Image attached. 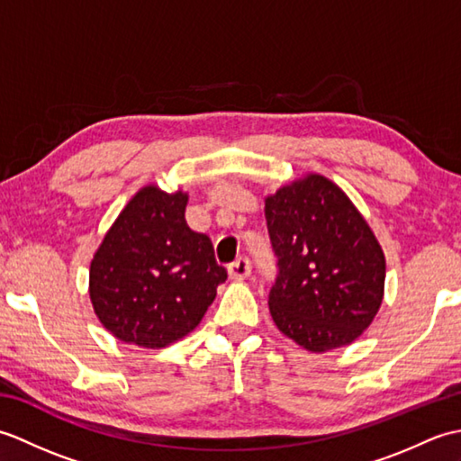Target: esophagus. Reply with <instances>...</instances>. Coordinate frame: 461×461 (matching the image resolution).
Returning <instances> with one entry per match:
<instances>
[{
    "mask_svg": "<svg viewBox=\"0 0 461 461\" xmlns=\"http://www.w3.org/2000/svg\"><path fill=\"white\" fill-rule=\"evenodd\" d=\"M228 273L231 279H246L251 273V261L248 258H240L228 267Z\"/></svg>",
    "mask_w": 461,
    "mask_h": 461,
    "instance_id": "34e87169",
    "label": "esophagus"
}]
</instances>
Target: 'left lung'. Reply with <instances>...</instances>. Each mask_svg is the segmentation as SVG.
Masks as SVG:
<instances>
[{"mask_svg":"<svg viewBox=\"0 0 461 461\" xmlns=\"http://www.w3.org/2000/svg\"><path fill=\"white\" fill-rule=\"evenodd\" d=\"M277 279L269 311L277 329L311 352L357 340L380 309L386 261L348 195L309 174L266 198Z\"/></svg>","mask_w":461,"mask_h":461,"instance_id":"obj_1","label":"left lung"}]
</instances>
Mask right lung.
I'll return each instance as SVG.
<instances>
[{
    "label": "right lung",
    "instance_id": "1",
    "mask_svg": "<svg viewBox=\"0 0 461 461\" xmlns=\"http://www.w3.org/2000/svg\"><path fill=\"white\" fill-rule=\"evenodd\" d=\"M188 194L146 185L96 249L89 293L103 327L122 342L162 348L200 325L228 279L208 236L185 223Z\"/></svg>",
    "mask_w": 461,
    "mask_h": 461
}]
</instances>
